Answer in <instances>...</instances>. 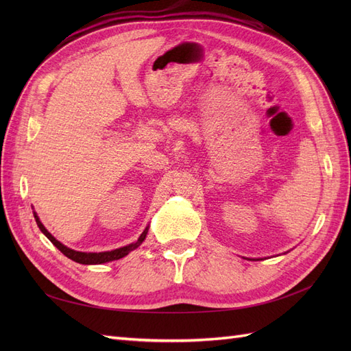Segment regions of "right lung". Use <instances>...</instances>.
Returning a JSON list of instances; mask_svg holds the SVG:
<instances>
[{"label": "right lung", "mask_w": 351, "mask_h": 351, "mask_svg": "<svg viewBox=\"0 0 351 351\" xmlns=\"http://www.w3.org/2000/svg\"><path fill=\"white\" fill-rule=\"evenodd\" d=\"M35 219H36V224L39 227V230L44 232V234L49 239V241L54 244V246L62 253L66 254V256L74 262L77 263H83V265H97V263H105V262H111V261H119L121 258H124L125 254H129L132 250H134L136 247H139L142 241L145 240L146 234H147V228L142 232L139 240H137L136 243H132L129 244V246H124V247H120V249H115V250H111V252H101V253H84V252H76V250H71L69 247H66L64 244H61L58 240L54 239V236H51V232H48V230L42 226V222L39 221V218L36 217L35 214Z\"/></svg>", "instance_id": "right-lung-1"}]
</instances>
